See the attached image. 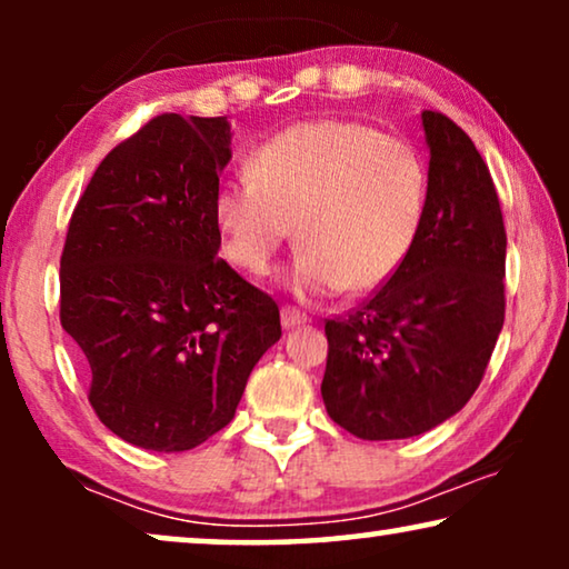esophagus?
Returning <instances> with one entry per match:
<instances>
[{"label":"esophagus","instance_id":"esophagus-1","mask_svg":"<svg viewBox=\"0 0 569 569\" xmlns=\"http://www.w3.org/2000/svg\"><path fill=\"white\" fill-rule=\"evenodd\" d=\"M308 323V316L295 306H282V326L284 329H295V326Z\"/></svg>","mask_w":569,"mask_h":569}]
</instances>
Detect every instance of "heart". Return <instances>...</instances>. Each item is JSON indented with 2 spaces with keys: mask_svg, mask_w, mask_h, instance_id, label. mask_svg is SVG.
<instances>
[{
  "mask_svg": "<svg viewBox=\"0 0 569 569\" xmlns=\"http://www.w3.org/2000/svg\"><path fill=\"white\" fill-rule=\"evenodd\" d=\"M251 178L214 189L222 253L248 274H269L298 224L290 287L306 295H365L409 259L427 214L430 176L409 139L365 121L287 127L248 160Z\"/></svg>",
  "mask_w": 569,
  "mask_h": 569,
  "instance_id": "obj_1",
  "label": "heart"
}]
</instances>
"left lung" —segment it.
<instances>
[{
    "mask_svg": "<svg viewBox=\"0 0 569 569\" xmlns=\"http://www.w3.org/2000/svg\"><path fill=\"white\" fill-rule=\"evenodd\" d=\"M430 193L403 267L326 321L323 403L362 440L422 435L466 407L505 321L502 209L487 162L440 111H422Z\"/></svg>",
    "mask_w": 569,
    "mask_h": 569,
    "instance_id": "obj_1",
    "label": "left lung"
}]
</instances>
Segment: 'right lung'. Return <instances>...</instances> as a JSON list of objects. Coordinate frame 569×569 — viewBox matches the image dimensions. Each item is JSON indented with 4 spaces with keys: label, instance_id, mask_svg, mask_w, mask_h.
I'll use <instances>...</instances> for the list:
<instances>
[{
    "label": "right lung",
    "instance_id": "right-lung-1",
    "mask_svg": "<svg viewBox=\"0 0 569 569\" xmlns=\"http://www.w3.org/2000/svg\"><path fill=\"white\" fill-rule=\"evenodd\" d=\"M228 160L224 116L160 113L106 154L69 220L61 329L90 407L137 448L173 453L220 432L282 337L277 302L217 256Z\"/></svg>",
    "mask_w": 569,
    "mask_h": 569
}]
</instances>
